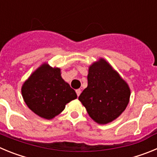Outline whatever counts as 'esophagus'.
Wrapping results in <instances>:
<instances>
[{
	"label": "esophagus",
	"instance_id": "obj_1",
	"mask_svg": "<svg viewBox=\"0 0 157 157\" xmlns=\"http://www.w3.org/2000/svg\"><path fill=\"white\" fill-rule=\"evenodd\" d=\"M81 90L80 89H78V90H76V94H77V96L78 97H79V95L81 94Z\"/></svg>",
	"mask_w": 157,
	"mask_h": 157
}]
</instances>
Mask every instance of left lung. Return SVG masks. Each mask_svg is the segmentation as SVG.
<instances>
[{
    "instance_id": "left-lung-1",
    "label": "left lung",
    "mask_w": 157,
    "mask_h": 157,
    "mask_svg": "<svg viewBox=\"0 0 157 157\" xmlns=\"http://www.w3.org/2000/svg\"><path fill=\"white\" fill-rule=\"evenodd\" d=\"M88 86L78 100L98 124L116 120L129 104L130 89L127 82L104 58L89 67Z\"/></svg>"
}]
</instances>
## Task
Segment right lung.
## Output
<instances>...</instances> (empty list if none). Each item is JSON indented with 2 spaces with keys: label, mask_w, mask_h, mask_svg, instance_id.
Segmentation results:
<instances>
[{
  "label": "right lung",
  "mask_w": 157,
  "mask_h": 157,
  "mask_svg": "<svg viewBox=\"0 0 157 157\" xmlns=\"http://www.w3.org/2000/svg\"><path fill=\"white\" fill-rule=\"evenodd\" d=\"M23 98L27 107L40 117L52 120L61 113L77 94L61 77L59 67L48 63L38 67L21 88Z\"/></svg>",
  "instance_id": "right-lung-1"
}]
</instances>
